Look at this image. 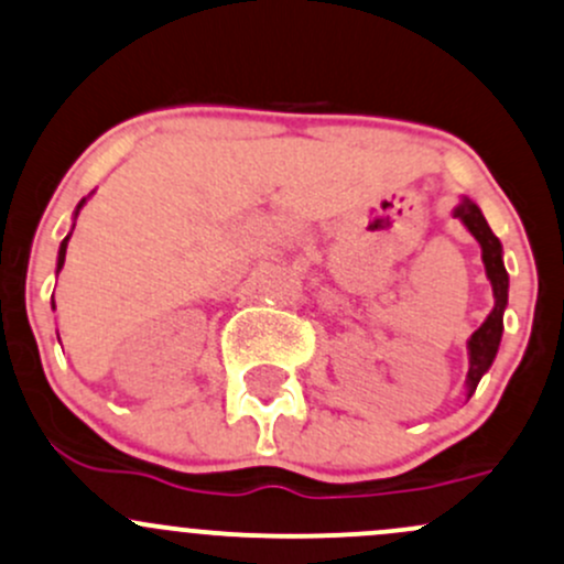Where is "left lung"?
<instances>
[{"instance_id":"left-lung-1","label":"left lung","mask_w":564,"mask_h":564,"mask_svg":"<svg viewBox=\"0 0 564 564\" xmlns=\"http://www.w3.org/2000/svg\"><path fill=\"white\" fill-rule=\"evenodd\" d=\"M454 218H459L465 224V229L476 237V242L481 246V259H484V270L486 278L491 283V297H495V307L489 311V316L484 318V324L467 337V378H465V397L470 400L473 391H476L478 381L489 372L491 361H495L497 351H500V340H502V316H506L508 307V272H506V262H502V242L497 240L495 232L486 224L481 207L473 203L470 197H459L456 203Z\"/></svg>"}]
</instances>
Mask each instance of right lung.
<instances>
[{
    "instance_id": "1",
    "label": "right lung",
    "mask_w": 564,
    "mask_h": 564,
    "mask_svg": "<svg viewBox=\"0 0 564 564\" xmlns=\"http://www.w3.org/2000/svg\"><path fill=\"white\" fill-rule=\"evenodd\" d=\"M86 199H88V197H83L80 203H78V207H75V213H73V229H75V218H78L80 207L86 205ZM69 237H73V232H69L67 237H64V240H62V246H58V257H56V275H58V272H62V267H64V259H67V242H69ZM53 311H56V305H53ZM58 343H62V337H58Z\"/></svg>"
}]
</instances>
